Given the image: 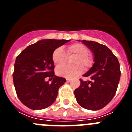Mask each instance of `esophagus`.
<instances>
[{"mask_svg": "<svg viewBox=\"0 0 132 132\" xmlns=\"http://www.w3.org/2000/svg\"><path fill=\"white\" fill-rule=\"evenodd\" d=\"M66 81H67V82H69L71 81V79H69V78H66Z\"/></svg>", "mask_w": 132, "mask_h": 132, "instance_id": "34e87169", "label": "esophagus"}]
</instances>
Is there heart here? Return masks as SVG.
I'll use <instances>...</instances> for the list:
<instances>
[{
  "mask_svg": "<svg viewBox=\"0 0 132 132\" xmlns=\"http://www.w3.org/2000/svg\"><path fill=\"white\" fill-rule=\"evenodd\" d=\"M89 50L86 45L82 44L75 43L68 45L66 53L62 47H57L53 51L52 59L56 65H61L65 62L67 57H73L71 64L73 65H61L56 69L57 75L63 77L72 78L77 76L85 69H88L93 63V59L90 54ZM67 55H66V54Z\"/></svg>",
  "mask_w": 132,
  "mask_h": 132,
  "instance_id": "obj_1",
  "label": "heart"
}]
</instances>
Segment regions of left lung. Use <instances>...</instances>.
Instances as JSON below:
<instances>
[{
    "label": "left lung",
    "instance_id": "obj_1",
    "mask_svg": "<svg viewBox=\"0 0 132 132\" xmlns=\"http://www.w3.org/2000/svg\"><path fill=\"white\" fill-rule=\"evenodd\" d=\"M82 42L94 54V63L83 75L90 77V80L80 79V86L74 93L80 106L98 110L106 106L116 94L121 75L120 63L106 45L93 41L82 40Z\"/></svg>",
    "mask_w": 132,
    "mask_h": 132
}]
</instances>
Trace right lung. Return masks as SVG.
I'll return each instance as SVG.
<instances>
[{
    "instance_id": "1",
    "label": "right lung",
    "mask_w": 132,
    "mask_h": 132,
    "mask_svg": "<svg viewBox=\"0 0 132 132\" xmlns=\"http://www.w3.org/2000/svg\"><path fill=\"white\" fill-rule=\"evenodd\" d=\"M69 41L51 39L38 41L16 57L14 85L20 101L30 109H44L55 101L58 90L66 79L54 75L52 54L56 48ZM46 77L52 79V84L45 81Z\"/></svg>"
}]
</instances>
